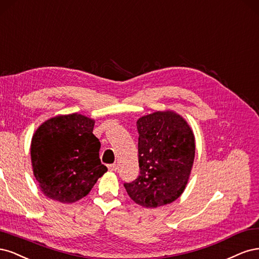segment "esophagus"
Wrapping results in <instances>:
<instances>
[{
    "mask_svg": "<svg viewBox=\"0 0 259 259\" xmlns=\"http://www.w3.org/2000/svg\"><path fill=\"white\" fill-rule=\"evenodd\" d=\"M107 168H108V170H110L111 172H115L116 170H117V164H116V163L108 164V165H107Z\"/></svg>",
    "mask_w": 259,
    "mask_h": 259,
    "instance_id": "obj_1",
    "label": "esophagus"
}]
</instances>
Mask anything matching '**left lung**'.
<instances>
[{"label": "left lung", "mask_w": 259, "mask_h": 259, "mask_svg": "<svg viewBox=\"0 0 259 259\" xmlns=\"http://www.w3.org/2000/svg\"><path fill=\"white\" fill-rule=\"evenodd\" d=\"M140 175L124 183L129 197L145 207L169 204L184 191L195 159V136L173 111L155 112L137 121Z\"/></svg>", "instance_id": "8db88e82"}]
</instances>
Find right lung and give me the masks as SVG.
<instances>
[{
  "label": "right lung",
  "instance_id": "add662e5",
  "mask_svg": "<svg viewBox=\"0 0 259 259\" xmlns=\"http://www.w3.org/2000/svg\"><path fill=\"white\" fill-rule=\"evenodd\" d=\"M95 120L80 114L59 115L37 128L31 141L33 174L46 197L73 203L89 194L107 171L101 163Z\"/></svg>",
  "mask_w": 259,
  "mask_h": 259
}]
</instances>
